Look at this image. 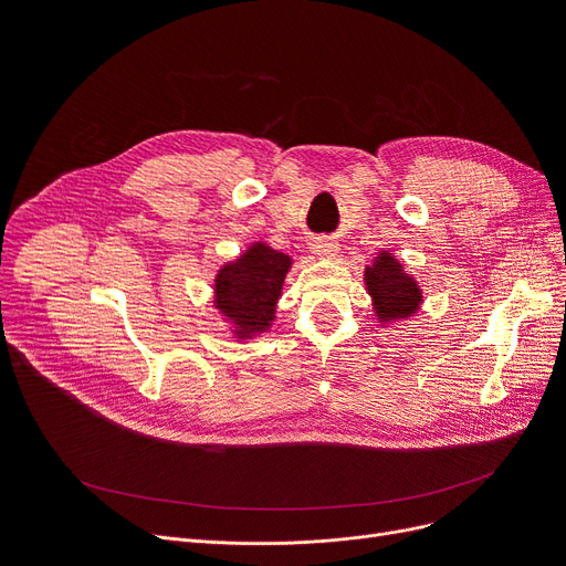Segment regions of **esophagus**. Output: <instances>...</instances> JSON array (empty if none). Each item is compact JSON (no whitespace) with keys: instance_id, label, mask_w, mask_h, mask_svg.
<instances>
[{"instance_id":"1","label":"esophagus","mask_w":566,"mask_h":566,"mask_svg":"<svg viewBox=\"0 0 566 566\" xmlns=\"http://www.w3.org/2000/svg\"><path fill=\"white\" fill-rule=\"evenodd\" d=\"M312 254H316L318 259H335L337 252H339V245L333 241V238H325V235H318L316 241H312Z\"/></svg>"}]
</instances>
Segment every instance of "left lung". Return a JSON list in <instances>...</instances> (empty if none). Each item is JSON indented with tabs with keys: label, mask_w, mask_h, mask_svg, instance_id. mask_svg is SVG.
Segmentation results:
<instances>
[{
	"label": "left lung",
	"mask_w": 566,
	"mask_h": 566,
	"mask_svg": "<svg viewBox=\"0 0 566 566\" xmlns=\"http://www.w3.org/2000/svg\"><path fill=\"white\" fill-rule=\"evenodd\" d=\"M365 286L371 295L374 314L380 325L412 316L424 301L418 280L408 275L401 261L388 250H380L371 265L365 268Z\"/></svg>",
	"instance_id": "8db88e82"
}]
</instances>
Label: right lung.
<instances>
[{
  "label": "right lung",
  "instance_id": "obj_1",
  "mask_svg": "<svg viewBox=\"0 0 566 566\" xmlns=\"http://www.w3.org/2000/svg\"><path fill=\"white\" fill-rule=\"evenodd\" d=\"M291 263L289 254L256 241L220 268L213 307L231 325L235 339L245 342L271 331Z\"/></svg>",
  "mask_w": 566,
  "mask_h": 566
}]
</instances>
